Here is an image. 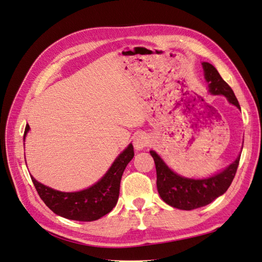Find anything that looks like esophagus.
<instances>
[{
    "instance_id": "obj_1",
    "label": "esophagus",
    "mask_w": 262,
    "mask_h": 262,
    "mask_svg": "<svg viewBox=\"0 0 262 262\" xmlns=\"http://www.w3.org/2000/svg\"><path fill=\"white\" fill-rule=\"evenodd\" d=\"M149 144V138L145 133H138L133 139V145L137 150H143Z\"/></svg>"
}]
</instances>
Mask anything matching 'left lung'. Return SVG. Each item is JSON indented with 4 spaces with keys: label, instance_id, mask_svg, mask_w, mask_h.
Listing matches in <instances>:
<instances>
[{
    "label": "left lung",
    "instance_id": "8db88e82",
    "mask_svg": "<svg viewBox=\"0 0 262 262\" xmlns=\"http://www.w3.org/2000/svg\"><path fill=\"white\" fill-rule=\"evenodd\" d=\"M209 92L213 95H225L231 104L240 109L232 89L223 80L216 69L208 62L202 63ZM156 163L157 188L161 199L169 206L181 210H193L205 207L222 195L230 187L237 172L240 156L226 168L207 179H190L172 171L155 151H150Z\"/></svg>",
    "mask_w": 262,
    "mask_h": 262
}]
</instances>
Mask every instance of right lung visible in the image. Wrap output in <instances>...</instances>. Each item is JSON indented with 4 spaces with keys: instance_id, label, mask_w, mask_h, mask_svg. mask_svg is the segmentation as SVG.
Returning <instances> with one entry per match:
<instances>
[{
    "instance_id": "right-lung-1",
    "label": "right lung",
    "mask_w": 262,
    "mask_h": 262,
    "mask_svg": "<svg viewBox=\"0 0 262 262\" xmlns=\"http://www.w3.org/2000/svg\"><path fill=\"white\" fill-rule=\"evenodd\" d=\"M29 130L30 125L28 124L25 126L24 139ZM133 156V145L129 144L122 153H120L101 180L92 187L78 192H61L37 182L32 176L31 179L43 202L55 214L70 220L94 221L107 214L116 207L120 193L121 178Z\"/></svg>"
}]
</instances>
